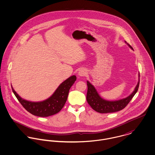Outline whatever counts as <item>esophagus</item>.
Listing matches in <instances>:
<instances>
[{"label":"esophagus","mask_w":155,"mask_h":155,"mask_svg":"<svg viewBox=\"0 0 155 155\" xmlns=\"http://www.w3.org/2000/svg\"><path fill=\"white\" fill-rule=\"evenodd\" d=\"M87 74V70L85 68H82L81 70H80L78 72V75L80 77H82L85 76Z\"/></svg>","instance_id":"1"}]
</instances>
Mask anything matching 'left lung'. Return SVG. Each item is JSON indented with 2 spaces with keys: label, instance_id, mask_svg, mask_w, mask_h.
Here are the masks:
<instances>
[{
  "label": "left lung",
  "instance_id": "1",
  "mask_svg": "<svg viewBox=\"0 0 155 155\" xmlns=\"http://www.w3.org/2000/svg\"><path fill=\"white\" fill-rule=\"evenodd\" d=\"M125 42L133 49L132 46L126 41ZM88 91L87 94V100L90 106L94 110L100 113H113L121 110L124 109L131 100L133 97L137 93L140 84V74H138V81L133 92L127 97L114 101H109L103 99L100 97L97 89L87 81Z\"/></svg>",
  "mask_w": 155,
  "mask_h": 155
}]
</instances>
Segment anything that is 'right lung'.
Returning a JSON list of instances; mask_svg holds the SVG:
<instances>
[{"mask_svg": "<svg viewBox=\"0 0 155 155\" xmlns=\"http://www.w3.org/2000/svg\"><path fill=\"white\" fill-rule=\"evenodd\" d=\"M76 80L75 75L71 76L63 82L48 98L41 101H31L21 98L12 87V91L25 109L31 114L48 117L54 115L62 109L66 102L68 92Z\"/></svg>", "mask_w": 155, "mask_h": 155, "instance_id": "obj_1", "label": "right lung"}]
</instances>
